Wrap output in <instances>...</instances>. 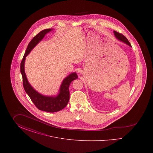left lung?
Wrapping results in <instances>:
<instances>
[{"instance_id": "1", "label": "left lung", "mask_w": 153, "mask_h": 153, "mask_svg": "<svg viewBox=\"0 0 153 153\" xmlns=\"http://www.w3.org/2000/svg\"><path fill=\"white\" fill-rule=\"evenodd\" d=\"M114 33L115 38H117V40L123 42L124 44H127V45H128L129 46L131 47V44L130 43V42L128 41V39L126 38V36H124L123 35H122V34H120L119 33H117L115 31H114Z\"/></svg>"}]
</instances>
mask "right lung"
<instances>
[{"mask_svg": "<svg viewBox=\"0 0 153 153\" xmlns=\"http://www.w3.org/2000/svg\"><path fill=\"white\" fill-rule=\"evenodd\" d=\"M53 30L52 29L44 30L31 39L27 46L21 64V72L25 92L29 95L31 101L35 104L37 108L48 112H56L65 107L69 100V85L72 81L78 78L76 72L71 73L62 81L57 95L53 96H45L39 94L29 82L25 71L26 57L37 44L42 41L45 35Z\"/></svg>", "mask_w": 153, "mask_h": 153, "instance_id": "right-lung-1", "label": "right lung"}]
</instances>
